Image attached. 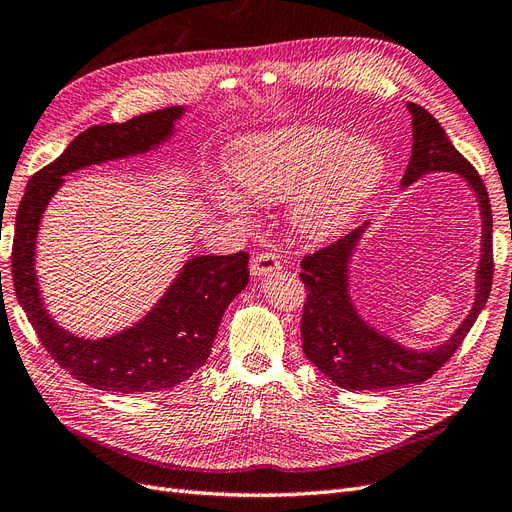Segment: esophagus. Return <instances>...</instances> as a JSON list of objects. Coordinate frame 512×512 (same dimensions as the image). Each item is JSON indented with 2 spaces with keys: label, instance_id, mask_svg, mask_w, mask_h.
Wrapping results in <instances>:
<instances>
[{
  "label": "esophagus",
  "instance_id": "esophagus-1",
  "mask_svg": "<svg viewBox=\"0 0 512 512\" xmlns=\"http://www.w3.org/2000/svg\"><path fill=\"white\" fill-rule=\"evenodd\" d=\"M279 268H281V259L276 257V253H259L251 261V274L257 276V279L259 276H266Z\"/></svg>",
  "mask_w": 512,
  "mask_h": 512
}]
</instances>
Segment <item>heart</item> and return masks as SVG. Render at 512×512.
<instances>
[{
  "instance_id": "heart-1",
  "label": "heart",
  "mask_w": 512,
  "mask_h": 512,
  "mask_svg": "<svg viewBox=\"0 0 512 512\" xmlns=\"http://www.w3.org/2000/svg\"><path fill=\"white\" fill-rule=\"evenodd\" d=\"M231 171L240 191L257 203L291 199L294 227L321 240L343 231L373 197L384 180L386 154L379 143L352 139L334 126H287L248 143ZM243 196L218 188L214 201L242 218L251 208Z\"/></svg>"
}]
</instances>
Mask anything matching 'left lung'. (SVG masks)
<instances>
[{
    "mask_svg": "<svg viewBox=\"0 0 512 512\" xmlns=\"http://www.w3.org/2000/svg\"><path fill=\"white\" fill-rule=\"evenodd\" d=\"M412 115V158L405 169L401 186H410L427 173L452 171L472 188L483 236H480V264L476 270V296L467 317L452 337L431 349H412L375 330L352 302L349 294V266L371 223H364L341 240L302 259L300 281L306 287L302 311V349L315 367L334 384L347 390H382L420 384L440 371L457 352L476 317L485 309L493 281V218L487 188L478 171L457 152L433 115L407 102Z\"/></svg>",
    "mask_w": 512,
    "mask_h": 512,
    "instance_id": "8db88e82",
    "label": "left lung"
}]
</instances>
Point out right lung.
<instances>
[{"mask_svg": "<svg viewBox=\"0 0 512 512\" xmlns=\"http://www.w3.org/2000/svg\"><path fill=\"white\" fill-rule=\"evenodd\" d=\"M184 107L137 115L124 124L92 126L27 182L12 242L14 294L51 358L79 382L109 392H158L186 382L206 364L229 302L248 283V255L188 259L143 319L102 339H83L55 324L40 298L36 238L42 214L64 175L90 165L152 152L173 137Z\"/></svg>", "mask_w": 512, "mask_h": 512, "instance_id": "right-lung-1", "label": "right lung"}]
</instances>
